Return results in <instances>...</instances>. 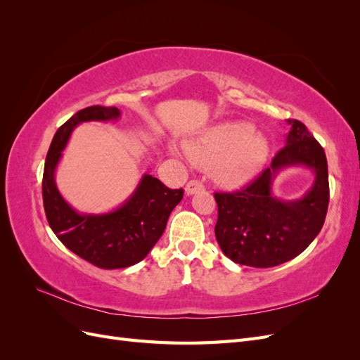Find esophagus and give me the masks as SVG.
Masks as SVG:
<instances>
[{
  "label": "esophagus",
  "mask_w": 360,
  "mask_h": 360,
  "mask_svg": "<svg viewBox=\"0 0 360 360\" xmlns=\"http://www.w3.org/2000/svg\"><path fill=\"white\" fill-rule=\"evenodd\" d=\"M200 191H204V184L198 180H191L186 184V188H184V192H186V195H193V193H197Z\"/></svg>",
  "instance_id": "esophagus-1"
}]
</instances>
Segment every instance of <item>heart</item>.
Here are the masks:
<instances>
[{
    "label": "heart",
    "instance_id": "obj_1",
    "mask_svg": "<svg viewBox=\"0 0 360 360\" xmlns=\"http://www.w3.org/2000/svg\"><path fill=\"white\" fill-rule=\"evenodd\" d=\"M184 151L195 163L210 167L217 183L237 186L255 177L264 167L270 146L250 123L225 122L202 130Z\"/></svg>",
    "mask_w": 360,
    "mask_h": 360
}]
</instances>
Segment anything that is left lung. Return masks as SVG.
Listing matches in <instances>:
<instances>
[{"instance_id":"obj_1","label":"left lung","mask_w":360,"mask_h":360,"mask_svg":"<svg viewBox=\"0 0 360 360\" xmlns=\"http://www.w3.org/2000/svg\"><path fill=\"white\" fill-rule=\"evenodd\" d=\"M291 126L285 147L270 167L231 193H214L217 202L216 240L237 264L274 267L302 254L323 228L329 205L328 160L323 147L299 120ZM288 166H304L314 172L311 189L302 199L282 202L271 191L277 172Z\"/></svg>"}]
</instances>
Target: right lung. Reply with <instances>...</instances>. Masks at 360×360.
Segmentation results:
<instances>
[{"mask_svg":"<svg viewBox=\"0 0 360 360\" xmlns=\"http://www.w3.org/2000/svg\"><path fill=\"white\" fill-rule=\"evenodd\" d=\"M118 117V108L99 105L72 115L52 139L41 183L51 230L72 252L101 269H123L144 259L183 198V189H169L150 174H144L126 202L110 213H79L61 197L56 169L73 129L85 122H110Z\"/></svg>","mask_w":360,"mask_h":360,"instance_id":"1","label":"right lung"}]
</instances>
